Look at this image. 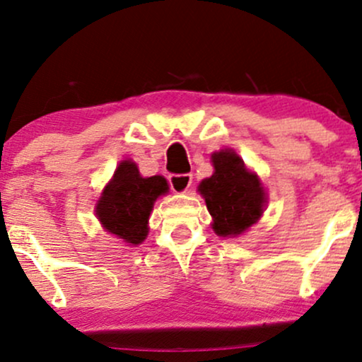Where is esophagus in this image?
<instances>
[{"instance_id":"esophagus-1","label":"esophagus","mask_w":362,"mask_h":362,"mask_svg":"<svg viewBox=\"0 0 362 362\" xmlns=\"http://www.w3.org/2000/svg\"><path fill=\"white\" fill-rule=\"evenodd\" d=\"M168 182L175 194H185L192 185V173H173L168 177Z\"/></svg>"}]
</instances>
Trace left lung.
Here are the masks:
<instances>
[{"mask_svg": "<svg viewBox=\"0 0 362 362\" xmlns=\"http://www.w3.org/2000/svg\"><path fill=\"white\" fill-rule=\"evenodd\" d=\"M212 177L200 182L199 192L214 218V232L221 237L244 234L264 214L267 195L262 182L234 150L212 153Z\"/></svg>", "mask_w": 362, "mask_h": 362, "instance_id": "8db88e82", "label": "left lung"}]
</instances>
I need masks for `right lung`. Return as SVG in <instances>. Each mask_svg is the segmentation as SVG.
Wrapping results in <instances>:
<instances>
[{"mask_svg":"<svg viewBox=\"0 0 362 362\" xmlns=\"http://www.w3.org/2000/svg\"><path fill=\"white\" fill-rule=\"evenodd\" d=\"M168 192L163 177H141L135 162L123 160L97 204V217L105 230L128 245H139L148 235V217L155 200Z\"/></svg>","mask_w":362,"mask_h":362,"instance_id":"add662e5","label":"right lung"}]
</instances>
